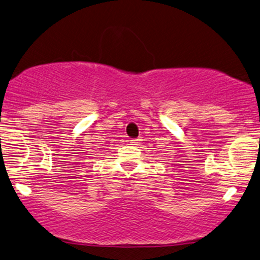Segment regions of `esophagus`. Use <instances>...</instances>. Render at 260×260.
<instances>
[{"instance_id":"obj_1","label":"esophagus","mask_w":260,"mask_h":260,"mask_svg":"<svg viewBox=\"0 0 260 260\" xmlns=\"http://www.w3.org/2000/svg\"><path fill=\"white\" fill-rule=\"evenodd\" d=\"M129 143H131V145L137 146L140 144V139H132V140H129Z\"/></svg>"}]
</instances>
